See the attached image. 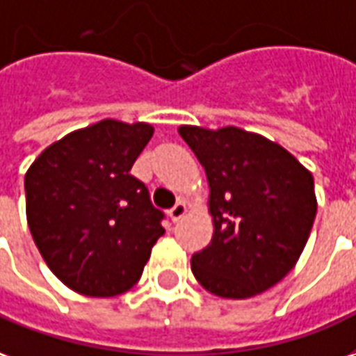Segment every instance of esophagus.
I'll list each match as a JSON object with an SVG mask.
<instances>
[{"mask_svg":"<svg viewBox=\"0 0 356 356\" xmlns=\"http://www.w3.org/2000/svg\"><path fill=\"white\" fill-rule=\"evenodd\" d=\"M186 212H188L186 204L181 203V201H178V203H176L172 209L168 210V216H170V220H172V222H178L180 218L186 216Z\"/></svg>","mask_w":356,"mask_h":356,"instance_id":"obj_1","label":"esophagus"}]
</instances>
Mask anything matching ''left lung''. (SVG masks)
<instances>
[{
	"mask_svg": "<svg viewBox=\"0 0 356 356\" xmlns=\"http://www.w3.org/2000/svg\"><path fill=\"white\" fill-rule=\"evenodd\" d=\"M209 180L212 241L191 256L210 294L245 300L282 281L303 252L316 214L315 181L277 142L237 127L181 124Z\"/></svg>",
	"mask_w": 356,
	"mask_h": 356,
	"instance_id": "left-lung-1",
	"label": "left lung"
}]
</instances>
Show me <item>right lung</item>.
Here are the masks:
<instances>
[{"mask_svg":"<svg viewBox=\"0 0 356 356\" xmlns=\"http://www.w3.org/2000/svg\"><path fill=\"white\" fill-rule=\"evenodd\" d=\"M152 136V124L104 119L51 144L28 168L33 243L74 292L111 298L131 290L165 233V214L131 175Z\"/></svg>","mask_w":356,"mask_h":356,"instance_id":"add662e5","label":"right lung"}]
</instances>
